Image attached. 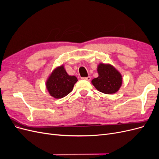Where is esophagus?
<instances>
[{"instance_id": "esophagus-1", "label": "esophagus", "mask_w": 159, "mask_h": 159, "mask_svg": "<svg viewBox=\"0 0 159 159\" xmlns=\"http://www.w3.org/2000/svg\"><path fill=\"white\" fill-rule=\"evenodd\" d=\"M82 79H83V80H84L90 81V80H91V77H90V76H88V77H87V78H83Z\"/></svg>"}]
</instances>
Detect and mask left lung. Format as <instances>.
<instances>
[{
  "label": "left lung",
  "mask_w": 159,
  "mask_h": 159,
  "mask_svg": "<svg viewBox=\"0 0 159 159\" xmlns=\"http://www.w3.org/2000/svg\"><path fill=\"white\" fill-rule=\"evenodd\" d=\"M98 77L91 80V84L99 91L105 94H113L121 87V73L109 64L100 63L98 66Z\"/></svg>",
  "instance_id": "left-lung-1"
}]
</instances>
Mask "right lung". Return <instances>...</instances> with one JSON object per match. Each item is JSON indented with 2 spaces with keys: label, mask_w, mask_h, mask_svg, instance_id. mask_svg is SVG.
Masks as SVG:
<instances>
[{
  "label": "right lung",
  "mask_w": 159,
  "mask_h": 159,
  "mask_svg": "<svg viewBox=\"0 0 159 159\" xmlns=\"http://www.w3.org/2000/svg\"><path fill=\"white\" fill-rule=\"evenodd\" d=\"M78 79L74 75H70L67 73L64 66L61 65L52 71L48 78L46 86L52 97L61 99L69 94L73 90Z\"/></svg>",
  "instance_id": "right-lung-1"
}]
</instances>
